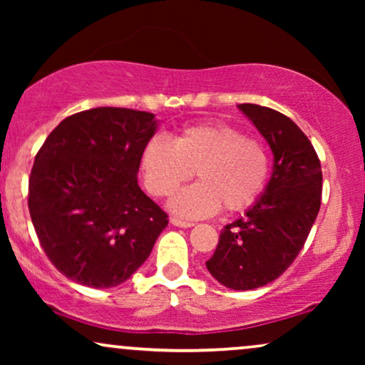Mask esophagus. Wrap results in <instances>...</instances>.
Listing matches in <instances>:
<instances>
[{
    "label": "esophagus",
    "instance_id": "esophagus-1",
    "mask_svg": "<svg viewBox=\"0 0 365 365\" xmlns=\"http://www.w3.org/2000/svg\"><path fill=\"white\" fill-rule=\"evenodd\" d=\"M171 224H173V226H176V227H184V229L194 226V222L182 221V219H178V217H171Z\"/></svg>",
    "mask_w": 365,
    "mask_h": 365
}]
</instances>
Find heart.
Wrapping results in <instances>:
<instances>
[{
    "label": "heart",
    "mask_w": 365,
    "mask_h": 365,
    "mask_svg": "<svg viewBox=\"0 0 365 365\" xmlns=\"http://www.w3.org/2000/svg\"><path fill=\"white\" fill-rule=\"evenodd\" d=\"M269 153L224 123L194 124L173 138H153L143 148L139 169L148 192L171 197L194 171L199 182L184 189L169 207L181 217L201 219L242 211L256 202L269 178Z\"/></svg>",
    "instance_id": "obj_1"
}]
</instances>
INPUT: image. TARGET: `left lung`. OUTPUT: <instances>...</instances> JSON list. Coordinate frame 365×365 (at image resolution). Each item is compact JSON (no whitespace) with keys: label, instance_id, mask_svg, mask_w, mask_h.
<instances>
[{"label":"left lung","instance_id":"left-lung-1","mask_svg":"<svg viewBox=\"0 0 365 365\" xmlns=\"http://www.w3.org/2000/svg\"><path fill=\"white\" fill-rule=\"evenodd\" d=\"M272 151L271 179L244 217L219 236L207 271L234 291H251L277 279L304 247L321 209L322 169L296 123L271 108L237 104Z\"/></svg>","mask_w":365,"mask_h":365}]
</instances>
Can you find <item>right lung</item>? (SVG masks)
I'll return each mask as SVG.
<instances>
[{
    "instance_id": "obj_1",
    "label": "right lung",
    "mask_w": 365,
    "mask_h": 365,
    "mask_svg": "<svg viewBox=\"0 0 365 365\" xmlns=\"http://www.w3.org/2000/svg\"><path fill=\"white\" fill-rule=\"evenodd\" d=\"M156 131L151 113L94 108L63 119L38 151L29 214L48 259L71 281L119 286L168 226L138 184L143 148Z\"/></svg>"
}]
</instances>
